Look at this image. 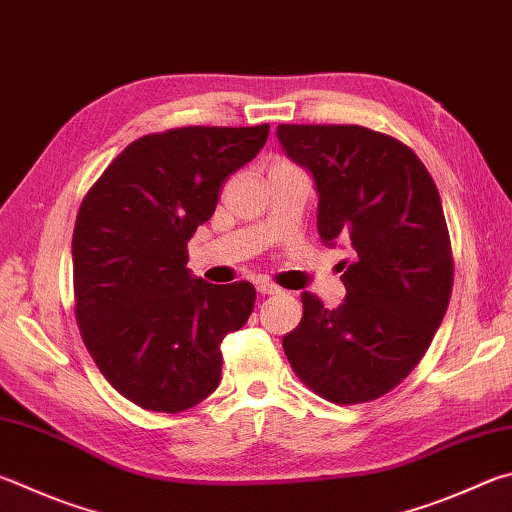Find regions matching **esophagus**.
Listing matches in <instances>:
<instances>
[{
    "label": "esophagus",
    "instance_id": "obj_1",
    "mask_svg": "<svg viewBox=\"0 0 512 512\" xmlns=\"http://www.w3.org/2000/svg\"><path fill=\"white\" fill-rule=\"evenodd\" d=\"M257 291L262 293V295H280L282 288L275 286L273 282H259V284H257Z\"/></svg>",
    "mask_w": 512,
    "mask_h": 512
}]
</instances>
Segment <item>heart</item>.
<instances>
[{"label":"heart","instance_id":"obj_1","mask_svg":"<svg viewBox=\"0 0 512 512\" xmlns=\"http://www.w3.org/2000/svg\"><path fill=\"white\" fill-rule=\"evenodd\" d=\"M277 165H280V167H282V165H284V167H293L291 163H277Z\"/></svg>","mask_w":512,"mask_h":512}]
</instances>
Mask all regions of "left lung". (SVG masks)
<instances>
[{"label":"left lung","mask_w":512,"mask_h":512,"mask_svg":"<svg viewBox=\"0 0 512 512\" xmlns=\"http://www.w3.org/2000/svg\"><path fill=\"white\" fill-rule=\"evenodd\" d=\"M277 138L311 174L322 244L353 250L342 259L338 309L302 293L286 358L331 403L374 401L416 367L448 311L452 253L439 190L410 147L367 127L280 125Z\"/></svg>","instance_id":"obj_1"}]
</instances>
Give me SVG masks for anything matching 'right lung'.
I'll use <instances>...</instances> for the list:
<instances>
[{"instance_id": "1", "label": "right lung", "mask_w": 512, "mask_h": 512, "mask_svg": "<svg viewBox=\"0 0 512 512\" xmlns=\"http://www.w3.org/2000/svg\"><path fill=\"white\" fill-rule=\"evenodd\" d=\"M271 125L181 127L127 145L82 201L73 286L82 340L114 389L176 414L221 380V342L244 327L250 282L210 284L188 241L212 217L226 176L253 161Z\"/></svg>"}]
</instances>
